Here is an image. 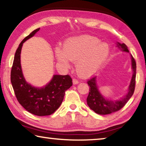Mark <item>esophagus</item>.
Listing matches in <instances>:
<instances>
[{
    "label": "esophagus",
    "instance_id": "34e87169",
    "mask_svg": "<svg viewBox=\"0 0 146 146\" xmlns=\"http://www.w3.org/2000/svg\"><path fill=\"white\" fill-rule=\"evenodd\" d=\"M73 84H77L78 83V80L76 78H73Z\"/></svg>",
    "mask_w": 146,
    "mask_h": 146
}]
</instances>
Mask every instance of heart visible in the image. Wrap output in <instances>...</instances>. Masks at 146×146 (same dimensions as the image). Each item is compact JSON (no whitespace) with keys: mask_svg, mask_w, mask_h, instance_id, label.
I'll return each mask as SVG.
<instances>
[{"mask_svg":"<svg viewBox=\"0 0 146 146\" xmlns=\"http://www.w3.org/2000/svg\"><path fill=\"white\" fill-rule=\"evenodd\" d=\"M97 38L84 35L71 38L65 42L63 49H55L58 62L70 67V60L76 62V70L82 77H90L96 73L107 59L110 49Z\"/></svg>","mask_w":146,"mask_h":146,"instance_id":"1","label":"heart"}]
</instances>
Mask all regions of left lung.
Listing matches in <instances>:
<instances>
[{"mask_svg":"<svg viewBox=\"0 0 146 146\" xmlns=\"http://www.w3.org/2000/svg\"><path fill=\"white\" fill-rule=\"evenodd\" d=\"M117 47L123 51L129 52L127 46L125 44H117ZM132 69L133 71V76L129 86L128 93L124 96V97L120 100L112 101L105 99L98 90L96 84V77L93 76L87 81L88 86H90V92L87 97V104L91 110L96 113L99 115H108L110 113L118 111L124 106L130 98L132 97L135 91L136 83V69L137 64L135 58L131 55Z\"/></svg>","mask_w":146,"mask_h":146,"instance_id":"1","label":"left lung"}]
</instances>
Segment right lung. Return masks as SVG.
I'll list each match as a JSON object with an SVG mask.
<instances>
[{
  "instance_id": "obj_1",
  "label": "right lung",
  "mask_w": 146,
  "mask_h": 146,
  "mask_svg": "<svg viewBox=\"0 0 146 146\" xmlns=\"http://www.w3.org/2000/svg\"><path fill=\"white\" fill-rule=\"evenodd\" d=\"M40 28L26 36L15 55L11 71V82L18 102L28 112L36 116L50 115L60 107L66 91L73 85L69 75L53 76L48 85L42 88L33 87L24 79L21 66V52L23 43L33 36Z\"/></svg>"
}]
</instances>
